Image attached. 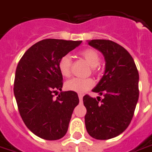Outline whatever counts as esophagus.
I'll use <instances>...</instances> for the list:
<instances>
[{"instance_id":"1","label":"esophagus","mask_w":152,"mask_h":152,"mask_svg":"<svg viewBox=\"0 0 152 152\" xmlns=\"http://www.w3.org/2000/svg\"><path fill=\"white\" fill-rule=\"evenodd\" d=\"M78 96H79V100H80V102L82 101V99H83V95L82 94H79L78 95Z\"/></svg>"}]
</instances>
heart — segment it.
I'll return each instance as SVG.
<instances>
[{"mask_svg": "<svg viewBox=\"0 0 152 152\" xmlns=\"http://www.w3.org/2000/svg\"><path fill=\"white\" fill-rule=\"evenodd\" d=\"M80 56L91 66V72L96 73L97 66L100 63V56L98 52L91 48H86L80 52ZM58 70L61 75L64 77H67L71 74L72 68V58L69 55H64L58 61ZM94 85L91 78H72L65 83V88L77 93H83L86 91L91 89Z\"/></svg>", "mask_w": 152, "mask_h": 152, "instance_id": "b5f03b06", "label": "heart"}]
</instances>
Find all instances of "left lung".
Wrapping results in <instances>:
<instances>
[{
	"label": "left lung",
	"instance_id": "8db88e82",
	"mask_svg": "<svg viewBox=\"0 0 152 152\" xmlns=\"http://www.w3.org/2000/svg\"><path fill=\"white\" fill-rule=\"evenodd\" d=\"M88 44L102 52L105 73L92 91L103 95L101 101L86 95L85 124L91 137L108 140L119 136L132 119L139 98V73L132 56L119 44L109 40H91Z\"/></svg>",
	"mask_w": 152,
	"mask_h": 152
}]
</instances>
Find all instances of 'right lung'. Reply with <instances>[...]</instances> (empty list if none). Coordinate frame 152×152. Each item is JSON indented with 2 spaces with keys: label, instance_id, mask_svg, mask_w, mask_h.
Masks as SVG:
<instances>
[{
  "label": "right lung",
  "instance_id": "right-lung-1",
  "mask_svg": "<svg viewBox=\"0 0 152 152\" xmlns=\"http://www.w3.org/2000/svg\"><path fill=\"white\" fill-rule=\"evenodd\" d=\"M81 41L46 39L31 46L15 70V95L20 115L36 136L55 141L67 132L79 98L74 91H61L63 77L58 61L80 46ZM61 90L56 99L54 94Z\"/></svg>",
  "mask_w": 152,
  "mask_h": 152
}]
</instances>
